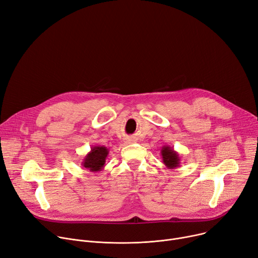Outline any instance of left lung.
Listing matches in <instances>:
<instances>
[{
	"label": "left lung",
	"instance_id": "obj_1",
	"mask_svg": "<svg viewBox=\"0 0 258 258\" xmlns=\"http://www.w3.org/2000/svg\"><path fill=\"white\" fill-rule=\"evenodd\" d=\"M160 154L162 157V162L165 163L168 169L173 170L180 166L179 153L176 152L173 147H171L169 145L162 146L161 150H160Z\"/></svg>",
	"mask_w": 258,
	"mask_h": 258
}]
</instances>
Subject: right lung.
Wrapping results in <instances>:
<instances>
[{
    "mask_svg": "<svg viewBox=\"0 0 258 258\" xmlns=\"http://www.w3.org/2000/svg\"><path fill=\"white\" fill-rule=\"evenodd\" d=\"M109 149L105 146H93L85 155L81 165L90 172H100L104 169Z\"/></svg>",
    "mask_w": 258,
    "mask_h": 258,
    "instance_id": "1",
    "label": "right lung"
}]
</instances>
